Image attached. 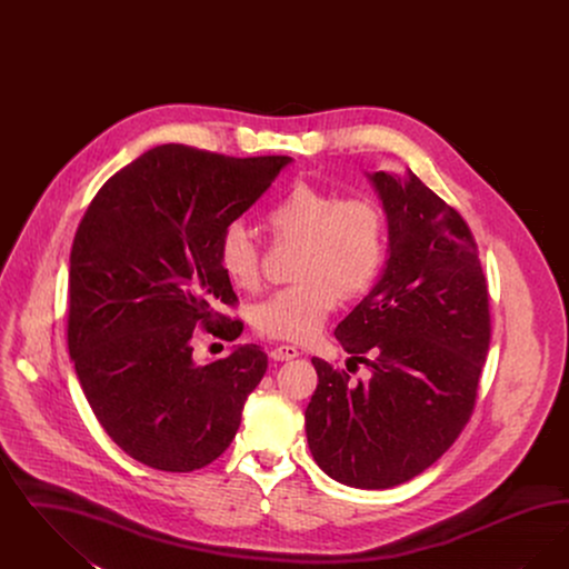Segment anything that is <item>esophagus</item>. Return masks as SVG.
<instances>
[{
	"label": "esophagus",
	"mask_w": 569,
	"mask_h": 569,
	"mask_svg": "<svg viewBox=\"0 0 569 569\" xmlns=\"http://www.w3.org/2000/svg\"><path fill=\"white\" fill-rule=\"evenodd\" d=\"M298 350L295 348V346H279V348H274V350H271V358L272 360H295L298 356Z\"/></svg>",
	"instance_id": "obj_1"
}]
</instances>
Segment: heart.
Instances as JSON below:
<instances>
[{"instance_id":"b5f03b06","label":"heart","mask_w":569,"mask_h":569,"mask_svg":"<svg viewBox=\"0 0 569 569\" xmlns=\"http://www.w3.org/2000/svg\"><path fill=\"white\" fill-rule=\"evenodd\" d=\"M277 237H292L298 251L297 283L258 305L253 325L286 341L313 339L339 300L365 295L378 279L386 253V221L369 198L297 183L267 213ZM221 272L241 290L260 281V247L243 223H230L217 244Z\"/></svg>"}]
</instances>
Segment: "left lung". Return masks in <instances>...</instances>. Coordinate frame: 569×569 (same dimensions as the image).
I'll list each match as a JSON object with an SVG mask.
<instances>
[{
	"label": "left lung",
	"mask_w": 569,
	"mask_h": 569,
	"mask_svg": "<svg viewBox=\"0 0 569 569\" xmlns=\"http://www.w3.org/2000/svg\"><path fill=\"white\" fill-rule=\"evenodd\" d=\"M388 221L378 283L335 328L365 365L350 381L311 358L318 388L305 431L318 467L353 488L403 485L459 437L490 341L487 279L465 219L411 170L367 174Z\"/></svg>",
	"instance_id": "1"
}]
</instances>
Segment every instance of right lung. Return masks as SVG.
<instances>
[{
  "instance_id": "1",
  "label": "right lung",
  "mask_w": 569,
  "mask_h": 569,
  "mask_svg": "<svg viewBox=\"0 0 569 569\" xmlns=\"http://www.w3.org/2000/svg\"><path fill=\"white\" fill-rule=\"evenodd\" d=\"M288 156L226 158L160 144L96 193L70 253L68 348L110 439L162 471H193L232 443L267 373L258 346L198 365L196 326L234 341L239 320L219 269L223 230L271 188ZM216 335V332H213Z\"/></svg>"
}]
</instances>
